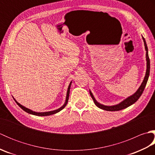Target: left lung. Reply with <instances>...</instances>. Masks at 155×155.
<instances>
[{
  "mask_svg": "<svg viewBox=\"0 0 155 155\" xmlns=\"http://www.w3.org/2000/svg\"><path fill=\"white\" fill-rule=\"evenodd\" d=\"M143 40L144 42V48H145V51H146L147 70H146L145 77H144V79L142 82V83H141L140 86L139 87V88H138V90L133 94L131 95V96L127 97V98H125L124 100L121 101L120 103L115 104V105H112V106H107V105H104L103 104H101L98 103V102H97V100L95 99V98L94 97L93 93H91V91H89L91 96L92 98H93L94 103L95 104H96L97 107L101 108V109L108 110V111L120 110L124 109V108H126L129 106H130V105L134 104L135 102H137L138 101V99H139L140 97L141 96V94H143L144 88H145V87H146L148 79H149V74H150V59L149 57V53H148V47H147V45L146 43L145 39H144V38L143 37Z\"/></svg>",
  "mask_w": 155,
  "mask_h": 155,
  "instance_id": "1",
  "label": "left lung"
}]
</instances>
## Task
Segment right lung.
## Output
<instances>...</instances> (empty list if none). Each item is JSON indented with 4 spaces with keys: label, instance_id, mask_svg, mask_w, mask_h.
Segmentation results:
<instances>
[{
    "label": "right lung",
    "instance_id": "right-lung-1",
    "mask_svg": "<svg viewBox=\"0 0 155 155\" xmlns=\"http://www.w3.org/2000/svg\"><path fill=\"white\" fill-rule=\"evenodd\" d=\"M71 83H72V81L70 83V84H69L68 85V89H67V96H66V100H65V102L64 104L62 105V107H61L60 108H58V109L57 110H51V111H48V112H39V113H38V112H35V111H33L31 109H29V108L25 107L24 106H22V105H21L20 103H18L17 101H16L14 97H13V98H14V100L15 101L16 103L17 104L18 106L21 107L22 109L23 110H25V112H27V113L31 114H33V115H35V116H39V117H45V116H49V115H51V114H56L58 113V112H60L61 110L63 109V108L66 107V105H67V103H68V97H69V93H70V88H71Z\"/></svg>",
    "mask_w": 155,
    "mask_h": 155
}]
</instances>
